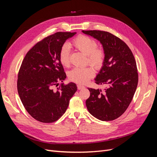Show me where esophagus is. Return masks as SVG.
<instances>
[{
	"label": "esophagus",
	"mask_w": 157,
	"mask_h": 157,
	"mask_svg": "<svg viewBox=\"0 0 157 157\" xmlns=\"http://www.w3.org/2000/svg\"><path fill=\"white\" fill-rule=\"evenodd\" d=\"M77 88H78V90H81V89H82V88H84V86H82V85L78 84V85H77Z\"/></svg>",
	"instance_id": "esophagus-1"
}]
</instances>
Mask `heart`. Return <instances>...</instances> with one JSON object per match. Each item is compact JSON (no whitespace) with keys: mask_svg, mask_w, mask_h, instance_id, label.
Wrapping results in <instances>:
<instances>
[{"mask_svg":"<svg viewBox=\"0 0 157 157\" xmlns=\"http://www.w3.org/2000/svg\"><path fill=\"white\" fill-rule=\"evenodd\" d=\"M70 46L76 50L86 55L88 62L97 69H101L105 63V53L101 48L97 47L95 40L86 35H79L71 41ZM59 58L60 63L65 67L70 64V50L67 45H64L60 50ZM94 70L91 67H75L68 74L71 81L78 84H84L94 76Z\"/></svg>","mask_w":157,"mask_h":157,"instance_id":"obj_1","label":"heart"}]
</instances>
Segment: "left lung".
I'll return each mask as SVG.
<instances>
[{
  "label": "left lung",
  "mask_w": 157,
  "mask_h": 157,
  "mask_svg": "<svg viewBox=\"0 0 157 157\" xmlns=\"http://www.w3.org/2000/svg\"><path fill=\"white\" fill-rule=\"evenodd\" d=\"M82 32L103 45L105 60L95 82L107 86L103 92L99 89L88 88L90 96L86 101V107L99 120L113 121L126 111L137 88L138 73L134 56L124 41L110 33L98 30Z\"/></svg>",
  "instance_id": "obj_1"
}]
</instances>
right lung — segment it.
<instances>
[{
  "mask_svg": "<svg viewBox=\"0 0 157 157\" xmlns=\"http://www.w3.org/2000/svg\"><path fill=\"white\" fill-rule=\"evenodd\" d=\"M76 33L58 32L38 42L27 52L17 76V92L23 106L35 120L51 123L67 110L71 98L77 90L66 78L60 63L59 52L66 40ZM61 84L56 89L54 87Z\"/></svg>",
  "mask_w": 157,
  "mask_h": 157,
  "instance_id": "right-lung-1",
  "label": "right lung"
}]
</instances>
